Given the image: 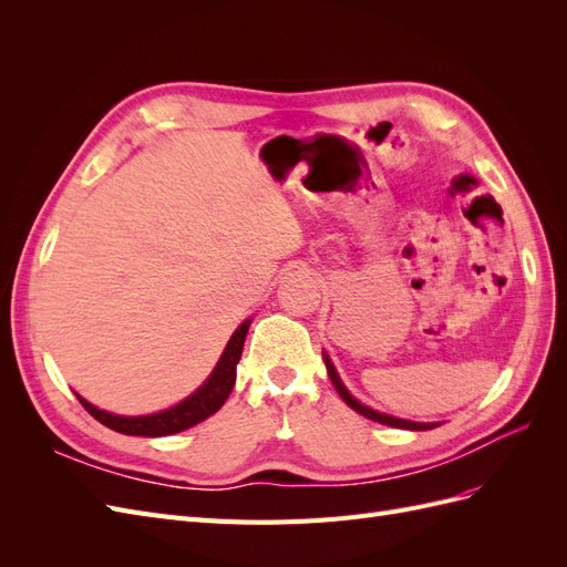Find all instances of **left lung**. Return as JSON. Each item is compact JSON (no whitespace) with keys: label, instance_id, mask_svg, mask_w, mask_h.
<instances>
[{"label":"left lung","instance_id":"1","mask_svg":"<svg viewBox=\"0 0 567 567\" xmlns=\"http://www.w3.org/2000/svg\"><path fill=\"white\" fill-rule=\"evenodd\" d=\"M323 362H326V371H329V379L333 383V388L338 390V394L342 398V402H346L350 409H354L357 414H362L375 423H383V425H392V427H404V431H431V427H435V423H414V421H404V419H394V416H388V414H381V411H373L369 406H364L362 402H357L352 394L348 392V388L340 383L338 373L333 369V364L329 362V357L323 354Z\"/></svg>","mask_w":567,"mask_h":567}]
</instances>
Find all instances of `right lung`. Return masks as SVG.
I'll return each instance as SVG.
<instances>
[{
	"label": "right lung",
	"instance_id": "add662e5",
	"mask_svg": "<svg viewBox=\"0 0 567 567\" xmlns=\"http://www.w3.org/2000/svg\"><path fill=\"white\" fill-rule=\"evenodd\" d=\"M248 326H250V321H244L234 331L229 346L225 348V352H221L215 371L210 373V379L205 381L192 394V398H186L184 402H179L173 409L161 411V414L115 416V414H109V411L96 409L87 400H82L80 394H78V400L99 423H104L106 427H111V431H115V433L140 435V437H163V435L182 433V431H186V427H192V425L205 421L208 416H213L215 411L227 402L229 392L236 383V364H238V359H241V352H244Z\"/></svg>",
	"mask_w": 567,
	"mask_h": 567
}]
</instances>
